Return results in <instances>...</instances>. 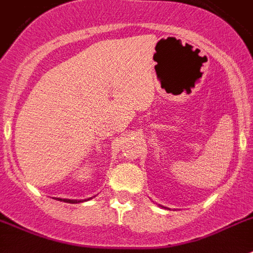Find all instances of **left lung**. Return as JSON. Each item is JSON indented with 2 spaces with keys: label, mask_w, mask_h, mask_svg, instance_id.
<instances>
[{
  "label": "left lung",
  "mask_w": 253,
  "mask_h": 253,
  "mask_svg": "<svg viewBox=\"0 0 253 253\" xmlns=\"http://www.w3.org/2000/svg\"><path fill=\"white\" fill-rule=\"evenodd\" d=\"M160 206H162V205H160ZM162 208H164V206H162ZM164 209H167V208H164Z\"/></svg>",
  "instance_id": "8db88e82"
}]
</instances>
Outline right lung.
Here are the masks:
<instances>
[{"label": "right lung", "instance_id": "obj_1", "mask_svg": "<svg viewBox=\"0 0 253 253\" xmlns=\"http://www.w3.org/2000/svg\"><path fill=\"white\" fill-rule=\"evenodd\" d=\"M93 197H89V199H85V200H71V199H61V197H57V201H63V203H67V204H80L83 201H87V200H91Z\"/></svg>", "mask_w": 253, "mask_h": 253}]
</instances>
